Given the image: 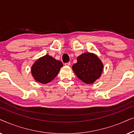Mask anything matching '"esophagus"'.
<instances>
[{
	"mask_svg": "<svg viewBox=\"0 0 134 134\" xmlns=\"http://www.w3.org/2000/svg\"><path fill=\"white\" fill-rule=\"evenodd\" d=\"M65 65L66 66H70L71 65V62H68V63H66Z\"/></svg>",
	"mask_w": 134,
	"mask_h": 134,
	"instance_id": "esophagus-1",
	"label": "esophagus"
}]
</instances>
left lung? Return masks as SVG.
<instances>
[{
	"instance_id": "left-lung-1",
	"label": "left lung",
	"mask_w": 134,
	"mask_h": 134,
	"mask_svg": "<svg viewBox=\"0 0 134 134\" xmlns=\"http://www.w3.org/2000/svg\"><path fill=\"white\" fill-rule=\"evenodd\" d=\"M77 60V62L72 65V70L82 82L91 84L99 77L103 65L98 57L91 53H84Z\"/></svg>"
}]
</instances>
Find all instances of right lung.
<instances>
[{
  "label": "right lung",
  "instance_id": "1",
  "mask_svg": "<svg viewBox=\"0 0 134 134\" xmlns=\"http://www.w3.org/2000/svg\"><path fill=\"white\" fill-rule=\"evenodd\" d=\"M62 66L61 62L46 55L35 62L31 71L36 81L46 84L55 77Z\"/></svg>",
  "mask_w": 134,
  "mask_h": 134
}]
</instances>
